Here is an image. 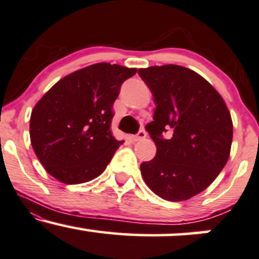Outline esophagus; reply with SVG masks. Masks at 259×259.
Instances as JSON below:
<instances>
[{
	"instance_id": "esophagus-1",
	"label": "esophagus",
	"mask_w": 259,
	"mask_h": 259,
	"mask_svg": "<svg viewBox=\"0 0 259 259\" xmlns=\"http://www.w3.org/2000/svg\"><path fill=\"white\" fill-rule=\"evenodd\" d=\"M147 136V134H146L145 130H140V132L136 134V135H133L132 136V140L133 141H140V140H143Z\"/></svg>"
}]
</instances>
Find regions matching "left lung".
Masks as SVG:
<instances>
[{
  "label": "left lung",
  "mask_w": 259,
  "mask_h": 259,
  "mask_svg": "<svg viewBox=\"0 0 259 259\" xmlns=\"http://www.w3.org/2000/svg\"><path fill=\"white\" fill-rule=\"evenodd\" d=\"M157 105L146 125L157 146L141 175L158 197L182 201L206 189L228 161L233 121L226 102L200 74L179 65L140 68ZM164 132H169L166 139Z\"/></svg>",
  "instance_id": "1"
}]
</instances>
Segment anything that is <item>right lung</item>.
<instances>
[{"label": "right lung", "mask_w": 259, "mask_h": 259, "mask_svg": "<svg viewBox=\"0 0 259 259\" xmlns=\"http://www.w3.org/2000/svg\"><path fill=\"white\" fill-rule=\"evenodd\" d=\"M136 68L100 62L67 74L33 107L30 139L47 172L78 185L104 172L118 147L111 133L114 101Z\"/></svg>", "instance_id": "add662e5"}]
</instances>
